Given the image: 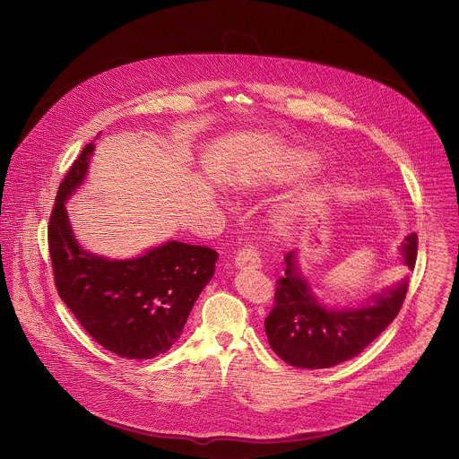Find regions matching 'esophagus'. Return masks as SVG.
<instances>
[{
    "label": "esophagus",
    "instance_id": "obj_1",
    "mask_svg": "<svg viewBox=\"0 0 459 459\" xmlns=\"http://www.w3.org/2000/svg\"><path fill=\"white\" fill-rule=\"evenodd\" d=\"M235 265L237 269L240 271H246V269H260L262 267V260L256 253V247L253 244H246V247H242L238 253H237V258H235Z\"/></svg>",
    "mask_w": 459,
    "mask_h": 459
}]
</instances>
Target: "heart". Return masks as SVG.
Masks as SVG:
<instances>
[{"instance_id": "b5f03b06", "label": "heart", "mask_w": 459, "mask_h": 459, "mask_svg": "<svg viewBox=\"0 0 459 459\" xmlns=\"http://www.w3.org/2000/svg\"><path fill=\"white\" fill-rule=\"evenodd\" d=\"M313 163H315V160H313V156L307 153H298L292 156V161H290V172L289 174H292V176H296V174H301V172H306L307 169H311L313 167Z\"/></svg>"}]
</instances>
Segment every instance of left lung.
Masks as SVG:
<instances>
[{"label": "left lung", "mask_w": 459, "mask_h": 459, "mask_svg": "<svg viewBox=\"0 0 459 459\" xmlns=\"http://www.w3.org/2000/svg\"><path fill=\"white\" fill-rule=\"evenodd\" d=\"M419 238L408 235L403 258L410 269L417 262ZM285 276L276 281L274 306L265 318L273 351L299 368H329L358 356L397 316L406 299L408 281L377 294L372 303L351 309L320 305L294 264V251L285 256Z\"/></svg>", "instance_id": "8db88e82"}]
</instances>
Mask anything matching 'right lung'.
Listing matches in <instances>:
<instances>
[{
	"instance_id": "right-lung-1",
	"label": "right lung",
	"mask_w": 459,
	"mask_h": 459,
	"mask_svg": "<svg viewBox=\"0 0 459 459\" xmlns=\"http://www.w3.org/2000/svg\"><path fill=\"white\" fill-rule=\"evenodd\" d=\"M94 144L64 176L48 224L55 287L83 329L107 351L152 359L178 342L188 313L212 280L217 253L170 240L134 260H108L76 242L67 197L82 185Z\"/></svg>"
}]
</instances>
